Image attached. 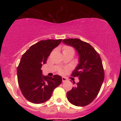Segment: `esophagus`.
<instances>
[{
  "label": "esophagus",
  "instance_id": "obj_1",
  "mask_svg": "<svg viewBox=\"0 0 121 121\" xmlns=\"http://www.w3.org/2000/svg\"><path fill=\"white\" fill-rule=\"evenodd\" d=\"M62 82H64L67 81V78H65V77H62Z\"/></svg>",
  "mask_w": 121,
  "mask_h": 121
}]
</instances>
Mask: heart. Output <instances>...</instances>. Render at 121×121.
Segmentation results:
<instances>
[{
	"mask_svg": "<svg viewBox=\"0 0 121 121\" xmlns=\"http://www.w3.org/2000/svg\"><path fill=\"white\" fill-rule=\"evenodd\" d=\"M68 49H72V48H69V47H66V48H65V49L64 50H68ZM62 72V71H61Z\"/></svg>",
	"mask_w": 121,
	"mask_h": 121,
	"instance_id": "b5f03b06",
	"label": "heart"
}]
</instances>
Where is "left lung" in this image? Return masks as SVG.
Wrapping results in <instances>:
<instances>
[{"instance_id":"1","label":"left lung","mask_w":121,"mask_h":121,"mask_svg":"<svg viewBox=\"0 0 121 121\" xmlns=\"http://www.w3.org/2000/svg\"><path fill=\"white\" fill-rule=\"evenodd\" d=\"M62 42L74 48L78 56V64L72 76L78 77L79 82L66 93L67 98L75 106H86L98 95L104 80L101 57L91 45L78 39H64Z\"/></svg>"}]
</instances>
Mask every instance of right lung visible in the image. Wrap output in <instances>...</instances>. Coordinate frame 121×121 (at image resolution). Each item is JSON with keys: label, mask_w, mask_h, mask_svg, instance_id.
I'll return each mask as SVG.
<instances>
[{"label": "right lung", "mask_w": 121, "mask_h": 121, "mask_svg": "<svg viewBox=\"0 0 121 121\" xmlns=\"http://www.w3.org/2000/svg\"><path fill=\"white\" fill-rule=\"evenodd\" d=\"M61 41L41 40L30 46L22 57L17 69L18 84L23 95L32 103L46 102L52 96L53 90L61 84L60 76H44L41 69L52 50Z\"/></svg>", "instance_id": "right-lung-1"}]
</instances>
